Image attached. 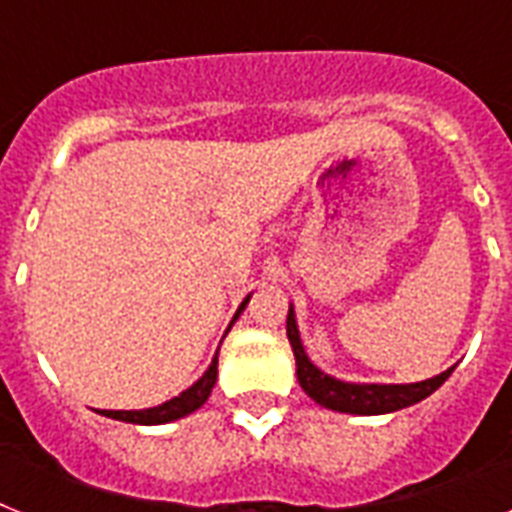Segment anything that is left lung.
Instances as JSON below:
<instances>
[{
  "label": "left lung",
  "mask_w": 512,
  "mask_h": 512,
  "mask_svg": "<svg viewBox=\"0 0 512 512\" xmlns=\"http://www.w3.org/2000/svg\"><path fill=\"white\" fill-rule=\"evenodd\" d=\"M287 337L295 350L297 364V382L316 404L327 406L332 412L345 414H388L406 409V406L417 404L422 398H428L433 390H438L446 382V377L452 374V369L430 377L422 382H409V385H366V382H342L324 374L316 364H311V358L305 356L303 342H300V332H297L295 311L289 305L287 313Z\"/></svg>",
  "instance_id": "obj_1"
}]
</instances>
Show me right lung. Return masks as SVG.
Instances as JSON below:
<instances>
[{
    "mask_svg": "<svg viewBox=\"0 0 512 512\" xmlns=\"http://www.w3.org/2000/svg\"><path fill=\"white\" fill-rule=\"evenodd\" d=\"M247 303H249V297L239 305V311H236L233 321L239 319L241 311H244V305ZM215 380H217V353H215V358H212V364H209L207 372L201 374V380L193 382L191 388L183 390L180 396L170 398V401H164V404H159V406H151V409H140V412H135V409H132V412H111V409H103V414H106V417H111V420L132 422V425H164V422L180 420V417H185V414L196 412V409H199V406L207 401L209 393H212V388H215Z\"/></svg>",
    "mask_w": 512,
    "mask_h": 512,
    "instance_id": "right-lung-1",
    "label": "right lung"
}]
</instances>
